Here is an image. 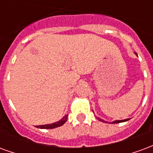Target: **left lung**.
<instances>
[{
  "instance_id": "1",
  "label": "left lung",
  "mask_w": 153,
  "mask_h": 153,
  "mask_svg": "<svg viewBox=\"0 0 153 153\" xmlns=\"http://www.w3.org/2000/svg\"><path fill=\"white\" fill-rule=\"evenodd\" d=\"M98 120H101V121L104 122V120H101V119L98 118ZM127 120H128V119H126V120H115V121H113L112 123H113V124H115V123H120V122H125V121H127Z\"/></svg>"
}]
</instances>
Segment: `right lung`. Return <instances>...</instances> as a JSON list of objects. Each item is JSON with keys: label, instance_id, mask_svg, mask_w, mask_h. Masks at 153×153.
Listing matches in <instances>:
<instances>
[{"label": "right lung", "instance_id": "obj_1", "mask_svg": "<svg viewBox=\"0 0 153 153\" xmlns=\"http://www.w3.org/2000/svg\"><path fill=\"white\" fill-rule=\"evenodd\" d=\"M67 118H68V115H65L64 116L63 118L60 120V121L56 122V123H53V124H50V125H38L37 127L40 128H56V127H59V126H61L63 125L67 120Z\"/></svg>", "mask_w": 153, "mask_h": 153}]
</instances>
